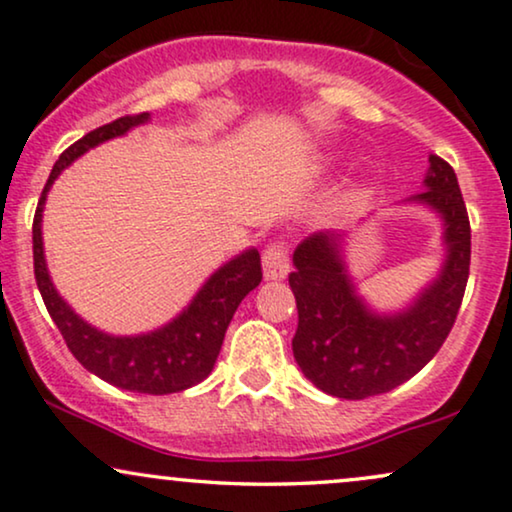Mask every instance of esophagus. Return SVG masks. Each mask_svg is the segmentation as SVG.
<instances>
[{"instance_id": "1", "label": "esophagus", "mask_w": 512, "mask_h": 512, "mask_svg": "<svg viewBox=\"0 0 512 512\" xmlns=\"http://www.w3.org/2000/svg\"><path fill=\"white\" fill-rule=\"evenodd\" d=\"M289 273V254L285 242H273L263 251V275L266 280H285Z\"/></svg>"}]
</instances>
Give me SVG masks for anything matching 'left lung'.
Segmentation results:
<instances>
[{"label": "left lung", "instance_id": "8db88e82", "mask_svg": "<svg viewBox=\"0 0 512 512\" xmlns=\"http://www.w3.org/2000/svg\"><path fill=\"white\" fill-rule=\"evenodd\" d=\"M408 201L444 220L446 258L437 280L406 311L375 313L358 296L346 273L342 232H315L294 251V358L315 387L337 399H368L410 380L456 323L470 275V220L449 163L432 154L425 189Z\"/></svg>", "mask_w": 512, "mask_h": 512}]
</instances>
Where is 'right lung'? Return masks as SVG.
I'll use <instances>...</instances> for the list:
<instances>
[{
    "instance_id": "1",
    "label": "right lung",
    "mask_w": 512,
    "mask_h": 512,
    "mask_svg": "<svg viewBox=\"0 0 512 512\" xmlns=\"http://www.w3.org/2000/svg\"><path fill=\"white\" fill-rule=\"evenodd\" d=\"M147 121L149 113L123 116L118 121L87 132L82 140L63 151L59 161L54 163L52 173H49L35 211L33 261L37 289H40L44 306L66 339L68 349L78 358V363H82V368L94 372L113 387L137 391V394H175V391L194 387L211 375L232 315L242 304L244 296L261 285L263 280L258 251L246 249L232 261H227L225 266H220L204 282L192 304L168 325L147 334H135V337H113V334H106L85 323L61 299L52 277H49L42 246L44 201H47V192L61 175V170L71 166L78 156L97 147V144L121 137Z\"/></svg>"
}]
</instances>
